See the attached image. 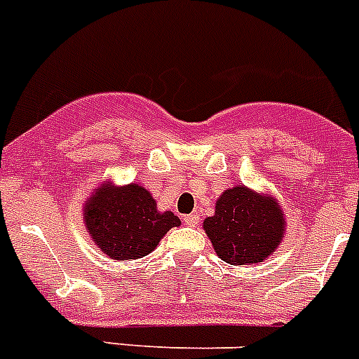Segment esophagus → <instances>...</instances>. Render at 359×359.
Listing matches in <instances>:
<instances>
[{
    "mask_svg": "<svg viewBox=\"0 0 359 359\" xmlns=\"http://www.w3.org/2000/svg\"><path fill=\"white\" fill-rule=\"evenodd\" d=\"M183 223L189 224V226H198L199 224V215L198 214H189L183 217Z\"/></svg>",
    "mask_w": 359,
    "mask_h": 359,
    "instance_id": "34e87169",
    "label": "esophagus"
}]
</instances>
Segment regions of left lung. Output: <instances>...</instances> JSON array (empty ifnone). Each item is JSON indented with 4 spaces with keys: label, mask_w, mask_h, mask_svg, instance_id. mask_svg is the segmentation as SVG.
<instances>
[{
    "label": "left lung",
    "mask_w": 359,
    "mask_h": 359,
    "mask_svg": "<svg viewBox=\"0 0 359 359\" xmlns=\"http://www.w3.org/2000/svg\"><path fill=\"white\" fill-rule=\"evenodd\" d=\"M203 228L224 262L257 264L278 246L284 236V219L273 199L239 185L217 199L215 214L205 219Z\"/></svg>",
    "instance_id": "1"
}]
</instances>
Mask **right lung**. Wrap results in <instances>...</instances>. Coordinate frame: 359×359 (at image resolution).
I'll list each match as a JSON object with an SVG mask.
<instances>
[{
    "label": "right lung",
    "mask_w": 359,
    "mask_h": 359,
    "mask_svg": "<svg viewBox=\"0 0 359 359\" xmlns=\"http://www.w3.org/2000/svg\"><path fill=\"white\" fill-rule=\"evenodd\" d=\"M84 212L97 246L115 261L145 257L170 228L180 226L177 215L158 210L149 190L140 185L100 187Z\"/></svg>",
    "instance_id": "1"
}]
</instances>
